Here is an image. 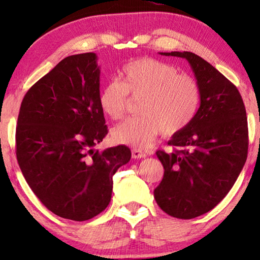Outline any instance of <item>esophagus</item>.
Segmentation results:
<instances>
[{"instance_id":"obj_1","label":"esophagus","mask_w":260,"mask_h":260,"mask_svg":"<svg viewBox=\"0 0 260 260\" xmlns=\"http://www.w3.org/2000/svg\"><path fill=\"white\" fill-rule=\"evenodd\" d=\"M132 157L135 158V159H139V158L147 157V153L142 150H140V149L134 148V149H132Z\"/></svg>"}]
</instances>
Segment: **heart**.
<instances>
[{
	"label": "heart",
	"mask_w": 260,
	"mask_h": 260,
	"mask_svg": "<svg viewBox=\"0 0 260 260\" xmlns=\"http://www.w3.org/2000/svg\"><path fill=\"white\" fill-rule=\"evenodd\" d=\"M120 81L107 82L100 91L104 114L119 119L125 113L127 95L142 99L138 105L140 116L127 118L112 129L118 143L144 148L159 133L177 134L190 124L199 109L197 82L161 60L146 57L129 61L121 69Z\"/></svg>",
	"instance_id": "1"
}]
</instances>
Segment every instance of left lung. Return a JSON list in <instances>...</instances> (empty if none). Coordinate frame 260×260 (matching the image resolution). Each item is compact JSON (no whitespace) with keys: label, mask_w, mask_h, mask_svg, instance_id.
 Returning <instances> with one entry per match:
<instances>
[{"label":"left lung","mask_w":260,"mask_h":260,"mask_svg":"<svg viewBox=\"0 0 260 260\" xmlns=\"http://www.w3.org/2000/svg\"><path fill=\"white\" fill-rule=\"evenodd\" d=\"M188 60L201 91V104L186 128L169 141L172 152L157 150L164 177L153 195L159 208L192 219L223 200L248 156V121L237 88L202 57L189 51L159 52Z\"/></svg>","instance_id":"1"}]
</instances>
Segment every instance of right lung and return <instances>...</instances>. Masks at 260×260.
Wrapping results in <instances>:
<instances>
[{"label":"right lung","instance_id":"obj_1","mask_svg":"<svg viewBox=\"0 0 260 260\" xmlns=\"http://www.w3.org/2000/svg\"><path fill=\"white\" fill-rule=\"evenodd\" d=\"M98 56H69L29 88L16 127L26 182L58 217L85 221L111 201L113 174L131 159L126 146L96 150L108 134L99 104Z\"/></svg>","mask_w":260,"mask_h":260}]
</instances>
